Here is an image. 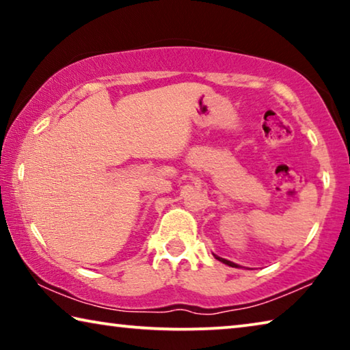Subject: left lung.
Masks as SVG:
<instances>
[{
  "instance_id": "left-lung-1",
  "label": "left lung",
  "mask_w": 350,
  "mask_h": 350,
  "mask_svg": "<svg viewBox=\"0 0 350 350\" xmlns=\"http://www.w3.org/2000/svg\"><path fill=\"white\" fill-rule=\"evenodd\" d=\"M215 258H216L217 260H221V262L230 265V267H239V265H236L234 262H232V260H227V259H224V258H219V256H216V254H215Z\"/></svg>"
}]
</instances>
